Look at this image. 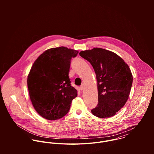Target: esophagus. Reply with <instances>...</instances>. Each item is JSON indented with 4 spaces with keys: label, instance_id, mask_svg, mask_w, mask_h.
<instances>
[{
    "label": "esophagus",
    "instance_id": "esophagus-1",
    "mask_svg": "<svg viewBox=\"0 0 154 154\" xmlns=\"http://www.w3.org/2000/svg\"><path fill=\"white\" fill-rule=\"evenodd\" d=\"M79 89H80L81 91H82V90H84V85H82L80 87Z\"/></svg>",
    "mask_w": 154,
    "mask_h": 154
}]
</instances>
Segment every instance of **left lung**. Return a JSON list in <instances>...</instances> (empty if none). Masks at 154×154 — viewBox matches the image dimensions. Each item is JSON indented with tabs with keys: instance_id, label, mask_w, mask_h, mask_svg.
Returning a JSON list of instances; mask_svg holds the SVG:
<instances>
[{
	"instance_id": "obj_1",
	"label": "left lung",
	"mask_w": 154,
	"mask_h": 154,
	"mask_svg": "<svg viewBox=\"0 0 154 154\" xmlns=\"http://www.w3.org/2000/svg\"><path fill=\"white\" fill-rule=\"evenodd\" d=\"M79 55L91 64L96 74L98 103L91 112L100 118L114 116L130 94L133 76L129 67L116 53L101 48L81 51Z\"/></svg>"
}]
</instances>
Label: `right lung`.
Segmentation results:
<instances>
[{
	"instance_id": "add662e5",
	"label": "right lung",
	"mask_w": 154,
	"mask_h": 154,
	"mask_svg": "<svg viewBox=\"0 0 154 154\" xmlns=\"http://www.w3.org/2000/svg\"><path fill=\"white\" fill-rule=\"evenodd\" d=\"M78 53L65 47L50 48L31 67L27 79L29 97L35 110L44 119L55 120L64 117L77 97L69 72L70 60Z\"/></svg>"
}]
</instances>
